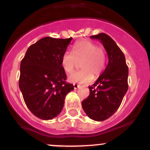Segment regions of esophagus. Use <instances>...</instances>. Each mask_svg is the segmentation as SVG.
<instances>
[{"mask_svg": "<svg viewBox=\"0 0 150 150\" xmlns=\"http://www.w3.org/2000/svg\"><path fill=\"white\" fill-rule=\"evenodd\" d=\"M74 89H78L79 88H80V86H79V85H77V84L74 83Z\"/></svg>", "mask_w": 150, "mask_h": 150, "instance_id": "34e87169", "label": "esophagus"}]
</instances>
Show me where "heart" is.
Returning a JSON list of instances; mask_svg holds the SVG:
<instances>
[{
    "instance_id": "b5f03b06",
    "label": "heart",
    "mask_w": 150,
    "mask_h": 150,
    "mask_svg": "<svg viewBox=\"0 0 150 150\" xmlns=\"http://www.w3.org/2000/svg\"><path fill=\"white\" fill-rule=\"evenodd\" d=\"M81 62L82 70L74 72L68 76L73 83L87 84L92 82L93 75L98 77L106 65V56L103 48L88 40H82L74 44L73 53L66 51L62 57V65L66 73H71Z\"/></svg>"
}]
</instances>
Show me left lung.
Listing matches in <instances>:
<instances>
[{"label": "left lung", "mask_w": 150, "mask_h": 150, "mask_svg": "<svg viewBox=\"0 0 150 150\" xmlns=\"http://www.w3.org/2000/svg\"><path fill=\"white\" fill-rule=\"evenodd\" d=\"M100 40L108 56V64L95 83L89 86L90 94L82 102L89 118L101 122L119 109L128 89V67L124 53L115 41L105 33L91 37Z\"/></svg>", "instance_id": "left-lung-1"}]
</instances>
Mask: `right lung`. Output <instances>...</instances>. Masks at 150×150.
I'll return each mask as SVG.
<instances>
[{
  "mask_svg": "<svg viewBox=\"0 0 150 150\" xmlns=\"http://www.w3.org/2000/svg\"><path fill=\"white\" fill-rule=\"evenodd\" d=\"M72 38L46 37L30 45L21 62L19 88L27 108L35 116L49 120L62 111L65 96L74 90L65 82L62 57Z\"/></svg>",
  "mask_w": 150,
  "mask_h": 150,
  "instance_id": "add662e5",
  "label": "right lung"
}]
</instances>
